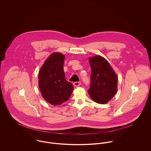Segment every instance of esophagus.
<instances>
[{"mask_svg":"<svg viewBox=\"0 0 151 151\" xmlns=\"http://www.w3.org/2000/svg\"><path fill=\"white\" fill-rule=\"evenodd\" d=\"M81 84V83L80 82H75V83H74L73 85H74V86H80Z\"/></svg>","mask_w":151,"mask_h":151,"instance_id":"obj_1","label":"esophagus"}]
</instances>
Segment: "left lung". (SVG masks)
Masks as SVG:
<instances>
[{"label": "left lung", "mask_w": 151, "mask_h": 151, "mask_svg": "<svg viewBox=\"0 0 151 151\" xmlns=\"http://www.w3.org/2000/svg\"><path fill=\"white\" fill-rule=\"evenodd\" d=\"M89 62L91 75L88 94L94 102L106 104L117 91V74L108 60L100 55L90 57Z\"/></svg>", "instance_id": "1"}]
</instances>
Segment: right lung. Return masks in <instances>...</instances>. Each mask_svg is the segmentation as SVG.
I'll use <instances>...</instances> for the list:
<instances>
[{"mask_svg":"<svg viewBox=\"0 0 151 151\" xmlns=\"http://www.w3.org/2000/svg\"><path fill=\"white\" fill-rule=\"evenodd\" d=\"M65 58L61 53L54 52L47 58L39 71L38 86L42 96L53 106L67 101L74 89L72 84L65 78Z\"/></svg>","mask_w":151,"mask_h":151,"instance_id":"obj_1","label":"right lung"}]
</instances>
